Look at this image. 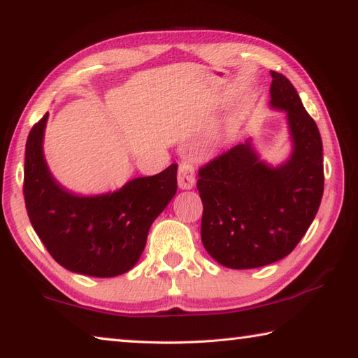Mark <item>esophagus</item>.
<instances>
[{
  "mask_svg": "<svg viewBox=\"0 0 358 358\" xmlns=\"http://www.w3.org/2000/svg\"><path fill=\"white\" fill-rule=\"evenodd\" d=\"M196 185V171L191 162H181L178 167V186L180 189H192Z\"/></svg>",
  "mask_w": 358,
  "mask_h": 358,
  "instance_id": "34e87169",
  "label": "esophagus"
}]
</instances>
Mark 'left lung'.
<instances>
[{
    "instance_id": "left-lung-1",
    "label": "left lung",
    "mask_w": 358,
    "mask_h": 358,
    "mask_svg": "<svg viewBox=\"0 0 358 358\" xmlns=\"http://www.w3.org/2000/svg\"><path fill=\"white\" fill-rule=\"evenodd\" d=\"M271 76L269 106L287 114L289 157L272 164L249 138L199 171L201 243L230 269L262 268L289 255L322 199L320 129L287 78L277 71Z\"/></svg>"
}]
</instances>
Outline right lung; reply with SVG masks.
Returning a JSON list of instances; mask_svg holds the SVG:
<instances>
[{
  "mask_svg": "<svg viewBox=\"0 0 358 358\" xmlns=\"http://www.w3.org/2000/svg\"><path fill=\"white\" fill-rule=\"evenodd\" d=\"M48 113L29 131L24 152V203L32 229L64 268L90 277H115L133 269L148 230L177 194L178 166L127 181L96 196L69 191L47 164L43 138Z\"/></svg>",
  "mask_w": 358,
  "mask_h": 358,
  "instance_id": "obj_1",
  "label": "right lung"
}]
</instances>
